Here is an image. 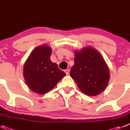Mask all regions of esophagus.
Here are the masks:
<instances>
[{
	"label": "esophagus",
	"mask_w": 130,
	"mask_h": 130,
	"mask_svg": "<svg viewBox=\"0 0 130 130\" xmlns=\"http://www.w3.org/2000/svg\"><path fill=\"white\" fill-rule=\"evenodd\" d=\"M69 72H70V69H67L65 70V73H66L67 75L69 74Z\"/></svg>",
	"instance_id": "esophagus-1"
}]
</instances>
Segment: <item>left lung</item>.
<instances>
[{"label":"left lung","instance_id":"left-lung-1","mask_svg":"<svg viewBox=\"0 0 130 130\" xmlns=\"http://www.w3.org/2000/svg\"><path fill=\"white\" fill-rule=\"evenodd\" d=\"M74 65L70 72L78 87L88 96H96L107 87L109 71L102 55L90 46L75 51Z\"/></svg>","mask_w":130,"mask_h":130}]
</instances>
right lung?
<instances>
[{
    "label": "right lung",
    "mask_w": 130,
    "mask_h": 130,
    "mask_svg": "<svg viewBox=\"0 0 130 130\" xmlns=\"http://www.w3.org/2000/svg\"><path fill=\"white\" fill-rule=\"evenodd\" d=\"M52 49L47 45L36 47L26 61L23 69L25 82L30 89L45 94L56 85L66 74L52 62Z\"/></svg>",
    "instance_id": "add662e5"
}]
</instances>
